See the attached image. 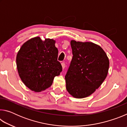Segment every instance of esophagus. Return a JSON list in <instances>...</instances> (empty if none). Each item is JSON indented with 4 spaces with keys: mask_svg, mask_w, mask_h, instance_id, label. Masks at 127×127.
Instances as JSON below:
<instances>
[{
    "mask_svg": "<svg viewBox=\"0 0 127 127\" xmlns=\"http://www.w3.org/2000/svg\"><path fill=\"white\" fill-rule=\"evenodd\" d=\"M62 68L64 69L65 68V63H64V62H63V63H62Z\"/></svg>",
    "mask_w": 127,
    "mask_h": 127,
    "instance_id": "obj_1",
    "label": "esophagus"
}]
</instances>
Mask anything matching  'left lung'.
<instances>
[{
  "label": "left lung",
  "mask_w": 127,
  "mask_h": 127,
  "mask_svg": "<svg viewBox=\"0 0 127 127\" xmlns=\"http://www.w3.org/2000/svg\"><path fill=\"white\" fill-rule=\"evenodd\" d=\"M73 58L65 76L66 89L77 98L91 95L108 73L109 60L101 47L91 42L70 41Z\"/></svg>",
  "instance_id": "obj_1"
}]
</instances>
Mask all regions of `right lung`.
Masks as SVG:
<instances>
[{"mask_svg":"<svg viewBox=\"0 0 127 127\" xmlns=\"http://www.w3.org/2000/svg\"><path fill=\"white\" fill-rule=\"evenodd\" d=\"M55 40L35 37L21 47L16 57L17 70L25 86L35 92L44 91L62 71L58 61V50Z\"/></svg>","mask_w":127,"mask_h":127,"instance_id":"add662e5","label":"right lung"}]
</instances>
